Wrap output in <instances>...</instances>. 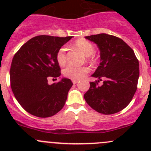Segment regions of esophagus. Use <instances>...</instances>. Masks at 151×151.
<instances>
[{
    "label": "esophagus",
    "instance_id": "obj_1",
    "mask_svg": "<svg viewBox=\"0 0 151 151\" xmlns=\"http://www.w3.org/2000/svg\"><path fill=\"white\" fill-rule=\"evenodd\" d=\"M78 82H79V80H72V83H74V84H77Z\"/></svg>",
    "mask_w": 151,
    "mask_h": 151
}]
</instances>
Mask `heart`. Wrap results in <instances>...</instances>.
Masks as SVG:
<instances>
[{"label": "heart", "mask_w": 151, "mask_h": 151, "mask_svg": "<svg viewBox=\"0 0 151 151\" xmlns=\"http://www.w3.org/2000/svg\"><path fill=\"white\" fill-rule=\"evenodd\" d=\"M74 46L87 56L88 60H91V55L93 54L94 49L93 45L86 39H80L76 41ZM56 60L60 66H63L66 63V47H61L56 53ZM89 71V68L87 66H75L70 65L63 70V74L67 78L71 80H80L85 77L86 74Z\"/></svg>", "instance_id": "1"}]
</instances>
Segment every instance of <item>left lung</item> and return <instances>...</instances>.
Returning a JSON list of instances; mask_svg holds the SVG:
<instances>
[{"label": "left lung", "instance_id": "obj_1", "mask_svg": "<svg viewBox=\"0 0 151 151\" xmlns=\"http://www.w3.org/2000/svg\"><path fill=\"white\" fill-rule=\"evenodd\" d=\"M100 50L99 66L92 77L84 98L96 112L111 115L120 112L132 100L137 88L139 61L133 50L121 39L106 33L85 36ZM104 79L103 84L98 83Z\"/></svg>", "mask_w": 151, "mask_h": 151}]
</instances>
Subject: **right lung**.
Listing matches in <instances>:
<instances>
[{
  "label": "right lung",
  "mask_w": 151,
  "mask_h": 151,
  "mask_svg": "<svg viewBox=\"0 0 151 151\" xmlns=\"http://www.w3.org/2000/svg\"><path fill=\"white\" fill-rule=\"evenodd\" d=\"M71 38L35 36L24 44L12 59L9 73L12 92L22 107L34 116H52L66 103L73 85L71 80L63 78L52 85L47 80L61 74L56 53Z\"/></svg>",
  "instance_id": "obj_1"
}]
</instances>
